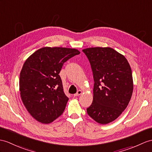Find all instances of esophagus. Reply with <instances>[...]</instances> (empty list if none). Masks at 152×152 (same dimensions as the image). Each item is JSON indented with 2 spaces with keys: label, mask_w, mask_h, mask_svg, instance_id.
Instances as JSON below:
<instances>
[{
  "label": "esophagus",
  "mask_w": 152,
  "mask_h": 152,
  "mask_svg": "<svg viewBox=\"0 0 152 152\" xmlns=\"http://www.w3.org/2000/svg\"><path fill=\"white\" fill-rule=\"evenodd\" d=\"M82 93H83L82 91H81V90H78L76 94H74V97H77V96H79L80 95L82 94Z\"/></svg>",
  "instance_id": "1"
}]
</instances>
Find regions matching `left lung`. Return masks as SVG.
Here are the masks:
<instances>
[{
	"mask_svg": "<svg viewBox=\"0 0 152 152\" xmlns=\"http://www.w3.org/2000/svg\"><path fill=\"white\" fill-rule=\"evenodd\" d=\"M91 65L94 79V99L88 115L106 124L115 120L130 101L134 84L132 69L124 55L109 47L83 50Z\"/></svg>",
	"mask_w": 152,
	"mask_h": 152,
	"instance_id": "left-lung-1",
	"label": "left lung"
}]
</instances>
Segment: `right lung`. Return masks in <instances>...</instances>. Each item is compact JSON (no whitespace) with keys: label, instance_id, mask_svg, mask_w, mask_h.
I'll use <instances>...</instances> for the list:
<instances>
[{"label":"right lung","instance_id":"add662e5","mask_svg":"<svg viewBox=\"0 0 152 152\" xmlns=\"http://www.w3.org/2000/svg\"><path fill=\"white\" fill-rule=\"evenodd\" d=\"M79 53L72 48L44 47L25 61L20 73V94L35 120L49 124L64 112L68 98L58 74L65 62Z\"/></svg>","mask_w":152,"mask_h":152}]
</instances>
